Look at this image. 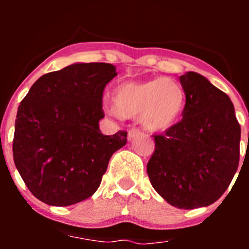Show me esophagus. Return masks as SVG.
I'll return each mask as SVG.
<instances>
[{"mask_svg":"<svg viewBox=\"0 0 249 249\" xmlns=\"http://www.w3.org/2000/svg\"><path fill=\"white\" fill-rule=\"evenodd\" d=\"M140 132H141L140 129L136 128V127H135V128L129 129V131H128V140H132V138L135 137V136H137Z\"/></svg>","mask_w":249,"mask_h":249,"instance_id":"obj_1","label":"esophagus"}]
</instances>
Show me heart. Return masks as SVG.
<instances>
[{"mask_svg": "<svg viewBox=\"0 0 249 249\" xmlns=\"http://www.w3.org/2000/svg\"><path fill=\"white\" fill-rule=\"evenodd\" d=\"M113 107L106 111L122 117H140L153 132L166 131L179 120L184 108L183 87L172 78L157 77L140 82H123L112 91Z\"/></svg>", "mask_w": 249, "mask_h": 249, "instance_id": "1", "label": "heart"}]
</instances>
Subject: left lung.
<instances>
[{
  "label": "left lung",
  "mask_w": 249,
  "mask_h": 249,
  "mask_svg": "<svg viewBox=\"0 0 249 249\" xmlns=\"http://www.w3.org/2000/svg\"><path fill=\"white\" fill-rule=\"evenodd\" d=\"M186 94L182 120L153 135L149 181L169 204L193 210L226 192L239 163L241 126L227 94L196 72L179 77Z\"/></svg>",
  "instance_id": "obj_1"
}]
</instances>
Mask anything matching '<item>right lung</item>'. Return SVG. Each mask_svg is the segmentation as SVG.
Masks as SVG:
<instances>
[{
	"mask_svg": "<svg viewBox=\"0 0 249 249\" xmlns=\"http://www.w3.org/2000/svg\"><path fill=\"white\" fill-rule=\"evenodd\" d=\"M117 76L109 63H74L43 74L17 111L13 160L31 193L50 206L85 201L100 187L127 132L102 135V97Z\"/></svg>",
	"mask_w": 249,
	"mask_h": 249,
	"instance_id": "obj_1",
	"label": "right lung"
}]
</instances>
